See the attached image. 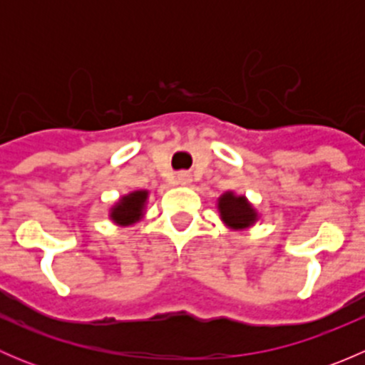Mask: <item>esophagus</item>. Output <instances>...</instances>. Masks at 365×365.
Instances as JSON below:
<instances>
[{"mask_svg":"<svg viewBox=\"0 0 365 365\" xmlns=\"http://www.w3.org/2000/svg\"><path fill=\"white\" fill-rule=\"evenodd\" d=\"M176 182H178L180 185H189V183H190V175L187 171L178 173V176H176Z\"/></svg>","mask_w":365,"mask_h":365,"instance_id":"obj_1","label":"esophagus"}]
</instances>
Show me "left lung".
Segmentation results:
<instances>
[{"label": "left lung", "mask_w": 365, "mask_h": 365, "mask_svg": "<svg viewBox=\"0 0 365 365\" xmlns=\"http://www.w3.org/2000/svg\"><path fill=\"white\" fill-rule=\"evenodd\" d=\"M220 217L227 226L235 227V230H242L247 227L256 220V213L251 208V205L245 201V197L233 196L231 192L224 194L219 200Z\"/></svg>", "instance_id": "left-lung-1"}]
</instances>
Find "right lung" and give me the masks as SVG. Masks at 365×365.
Instances as JSON below:
<instances>
[{
  "instance_id": "obj_1",
  "label": "right lung",
  "mask_w": 365,
  "mask_h": 365,
  "mask_svg": "<svg viewBox=\"0 0 365 365\" xmlns=\"http://www.w3.org/2000/svg\"><path fill=\"white\" fill-rule=\"evenodd\" d=\"M146 201V192L145 190H135V192L125 196L120 203L116 205V208H113V220L118 224H127L135 222L139 217L143 215V206Z\"/></svg>"
}]
</instances>
